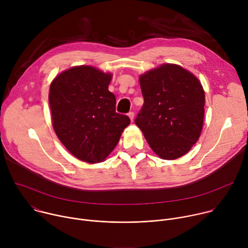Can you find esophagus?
<instances>
[{
  "label": "esophagus",
  "instance_id": "esophagus-1",
  "mask_svg": "<svg viewBox=\"0 0 248 248\" xmlns=\"http://www.w3.org/2000/svg\"><path fill=\"white\" fill-rule=\"evenodd\" d=\"M127 116L129 117V119H130L131 121H133V118H134V113H133V112H129V113L127 114Z\"/></svg>",
  "mask_w": 248,
  "mask_h": 248
}]
</instances>
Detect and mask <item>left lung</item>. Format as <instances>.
<instances>
[{"label":"left lung","instance_id":"8db88e82","mask_svg":"<svg viewBox=\"0 0 248 248\" xmlns=\"http://www.w3.org/2000/svg\"><path fill=\"white\" fill-rule=\"evenodd\" d=\"M144 103L135 119L162 159L186 154L200 136L205 94L200 81L180 65L166 63L139 78Z\"/></svg>","mask_w":248,"mask_h":248}]
</instances>
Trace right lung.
<instances>
[{
	"mask_svg": "<svg viewBox=\"0 0 248 248\" xmlns=\"http://www.w3.org/2000/svg\"><path fill=\"white\" fill-rule=\"evenodd\" d=\"M111 79L110 74L80 65L59 75L50 86L55 132L70 153L87 163L107 158L130 124L116 112V97L108 90Z\"/></svg>",
	"mask_w": 248,
	"mask_h": 248,
	"instance_id": "1",
	"label": "right lung"
}]
</instances>
